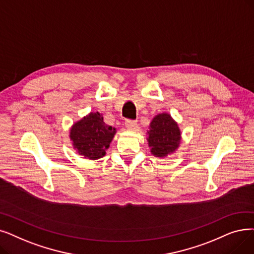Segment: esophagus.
<instances>
[{
	"mask_svg": "<svg viewBox=\"0 0 254 254\" xmlns=\"http://www.w3.org/2000/svg\"><path fill=\"white\" fill-rule=\"evenodd\" d=\"M126 127L127 129H130V130H136L138 128V124L136 123V121H133V120H127L126 123Z\"/></svg>",
	"mask_w": 254,
	"mask_h": 254,
	"instance_id": "obj_1",
	"label": "esophagus"
}]
</instances>
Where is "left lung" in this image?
<instances>
[{"mask_svg":"<svg viewBox=\"0 0 254 254\" xmlns=\"http://www.w3.org/2000/svg\"><path fill=\"white\" fill-rule=\"evenodd\" d=\"M148 146L154 157L164 159L179 149L182 131L178 123L169 113L163 112L154 116L147 130Z\"/></svg>","mask_w":254,"mask_h":254,"instance_id":"8db88e82","label":"left lung"}]
</instances>
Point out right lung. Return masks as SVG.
Returning <instances> with one entry per match:
<instances>
[{"instance_id":"obj_1","label":"right lung","mask_w":254,"mask_h":254,"mask_svg":"<svg viewBox=\"0 0 254 254\" xmlns=\"http://www.w3.org/2000/svg\"><path fill=\"white\" fill-rule=\"evenodd\" d=\"M116 134V127L104 123L103 114L90 112L75 121L69 129L73 149L88 160L103 158Z\"/></svg>"}]
</instances>
